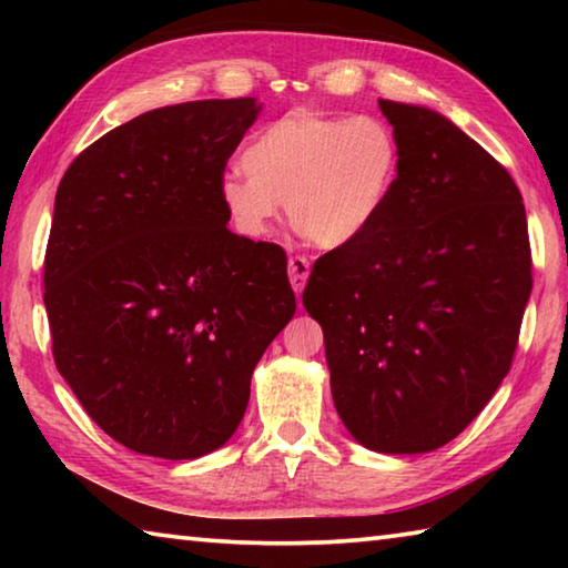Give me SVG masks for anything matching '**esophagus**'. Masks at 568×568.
I'll use <instances>...</instances> for the list:
<instances>
[{"label":"esophagus","instance_id":"34e87169","mask_svg":"<svg viewBox=\"0 0 568 568\" xmlns=\"http://www.w3.org/2000/svg\"><path fill=\"white\" fill-rule=\"evenodd\" d=\"M287 273H291V285L295 295H301L307 283V275H311V263H307V257L293 255L291 261H287Z\"/></svg>","mask_w":568,"mask_h":568}]
</instances>
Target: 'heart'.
I'll use <instances>...</instances> for the list:
<instances>
[{
  "label": "heart",
  "mask_w": 568,
  "mask_h": 568,
  "mask_svg": "<svg viewBox=\"0 0 568 568\" xmlns=\"http://www.w3.org/2000/svg\"><path fill=\"white\" fill-rule=\"evenodd\" d=\"M217 195L235 233L265 240L285 203L291 225L323 250L353 245L378 223L400 175L396 132L371 114L291 112L243 150Z\"/></svg>",
  "instance_id": "1"
}]
</instances>
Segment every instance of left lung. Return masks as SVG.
<instances>
[{
	"instance_id": "8db88e82",
	"label": "left lung",
	"mask_w": 568,
	"mask_h": 568,
	"mask_svg": "<svg viewBox=\"0 0 568 568\" xmlns=\"http://www.w3.org/2000/svg\"><path fill=\"white\" fill-rule=\"evenodd\" d=\"M400 145L388 207L318 257L303 305L321 323L335 410L378 454H428L501 386L531 295L511 175L444 114L378 100Z\"/></svg>"
}]
</instances>
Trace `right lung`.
<instances>
[{
  "label": "right lung",
  "mask_w": 568,
  "mask_h": 568,
  "mask_svg": "<svg viewBox=\"0 0 568 568\" xmlns=\"http://www.w3.org/2000/svg\"><path fill=\"white\" fill-rule=\"evenodd\" d=\"M255 98L150 110L57 187L44 305L57 371L104 434L190 460L225 446L250 378L295 315L281 245L227 230L217 185Z\"/></svg>",
  "instance_id": "add662e5"
}]
</instances>
